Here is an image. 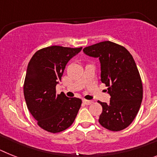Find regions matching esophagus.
Listing matches in <instances>:
<instances>
[{
  "label": "esophagus",
  "mask_w": 157,
  "mask_h": 157,
  "mask_svg": "<svg viewBox=\"0 0 157 157\" xmlns=\"http://www.w3.org/2000/svg\"><path fill=\"white\" fill-rule=\"evenodd\" d=\"M83 103L86 105H90L93 103V101H92V100H86V99H84V100H83Z\"/></svg>",
  "instance_id": "esophagus-1"
}]
</instances>
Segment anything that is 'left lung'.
Returning <instances> with one entry per match:
<instances>
[{
    "label": "left lung",
    "instance_id": "8db88e82",
    "mask_svg": "<svg viewBox=\"0 0 157 157\" xmlns=\"http://www.w3.org/2000/svg\"><path fill=\"white\" fill-rule=\"evenodd\" d=\"M86 55L99 58L101 81L108 87L110 103H99L102 111L99 122L111 131H120L135 118L143 98L141 77L134 59L125 47L105 41L83 50Z\"/></svg>",
    "mask_w": 157,
    "mask_h": 157
}]
</instances>
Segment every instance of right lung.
Returning a JSON list of instances; mask_svg holds the SVG:
<instances>
[{
	"instance_id": "right-lung-1",
	"label": "right lung",
	"mask_w": 157,
	"mask_h": 157,
	"mask_svg": "<svg viewBox=\"0 0 157 157\" xmlns=\"http://www.w3.org/2000/svg\"><path fill=\"white\" fill-rule=\"evenodd\" d=\"M82 50L52 46L38 50L30 60L24 85L28 108L41 128L50 132L63 131L73 124L81 99L69 98L56 86L61 81L65 65Z\"/></svg>"
}]
</instances>
